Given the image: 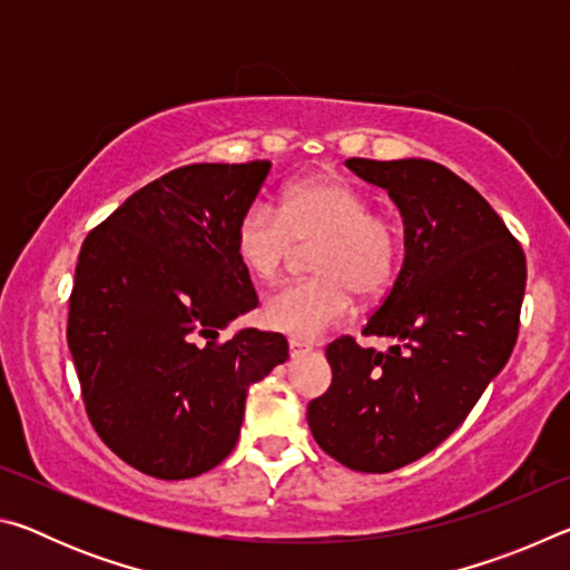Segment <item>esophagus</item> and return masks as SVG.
Returning <instances> with one entry per match:
<instances>
[{"instance_id": "obj_1", "label": "esophagus", "mask_w": 570, "mask_h": 570, "mask_svg": "<svg viewBox=\"0 0 570 570\" xmlns=\"http://www.w3.org/2000/svg\"><path fill=\"white\" fill-rule=\"evenodd\" d=\"M308 350H312V344H308V342H304V340H296V336H292V340H288V352H292V354L308 352Z\"/></svg>"}]
</instances>
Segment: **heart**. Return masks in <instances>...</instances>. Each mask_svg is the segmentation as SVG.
Here are the masks:
<instances>
[{
	"label": "heart",
	"mask_w": 570,
	"mask_h": 570,
	"mask_svg": "<svg viewBox=\"0 0 570 570\" xmlns=\"http://www.w3.org/2000/svg\"><path fill=\"white\" fill-rule=\"evenodd\" d=\"M321 244L312 254L314 278L278 288L264 302L266 326L296 340H316L352 312V294L377 298L402 264V224L372 198L332 173L288 183L278 210L266 200L244 208L234 228L240 266L264 284L282 278L296 244Z\"/></svg>",
	"instance_id": "b5f03b06"
}]
</instances>
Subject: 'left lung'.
Returning <instances> with one entry per match:
<instances>
[{"label": "left lung", "instance_id": "1", "mask_svg": "<svg viewBox=\"0 0 570 570\" xmlns=\"http://www.w3.org/2000/svg\"><path fill=\"white\" fill-rule=\"evenodd\" d=\"M390 193L404 220V262L362 334L326 346L332 384L308 402L320 448L360 472H392L455 432L513 352L525 254L485 198L432 160L350 158Z\"/></svg>", "mask_w": 570, "mask_h": 570}]
</instances>
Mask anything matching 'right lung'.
<instances>
[{
	"label": "right lung",
	"mask_w": 570,
	"mask_h": 570,
	"mask_svg": "<svg viewBox=\"0 0 570 570\" xmlns=\"http://www.w3.org/2000/svg\"><path fill=\"white\" fill-rule=\"evenodd\" d=\"M272 160L193 163L148 183L82 240L67 344L95 432L130 468L186 480L236 448L246 392L288 344L218 332L258 304L234 228Z\"/></svg>",
	"instance_id": "1"
}]
</instances>
